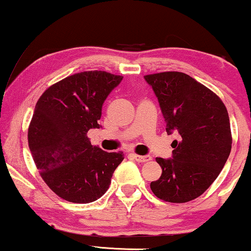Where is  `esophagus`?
Wrapping results in <instances>:
<instances>
[{"instance_id": "1", "label": "esophagus", "mask_w": 251, "mask_h": 251, "mask_svg": "<svg viewBox=\"0 0 251 251\" xmlns=\"http://www.w3.org/2000/svg\"><path fill=\"white\" fill-rule=\"evenodd\" d=\"M132 157H133L134 159L139 163H146V162H149V160H151V155H139V154L133 153L132 154Z\"/></svg>"}]
</instances>
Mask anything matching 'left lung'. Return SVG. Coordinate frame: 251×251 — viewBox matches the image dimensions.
<instances>
[{
    "mask_svg": "<svg viewBox=\"0 0 251 251\" xmlns=\"http://www.w3.org/2000/svg\"><path fill=\"white\" fill-rule=\"evenodd\" d=\"M158 98L166 132H178L172 158H155L162 176L151 183L152 192L170 203L200 197L214 183L231 151L229 114L220 97L181 72L145 75Z\"/></svg>",
    "mask_w": 251,
    "mask_h": 251,
    "instance_id": "left-lung-1",
    "label": "left lung"
}]
</instances>
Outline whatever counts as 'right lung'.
I'll return each instance as SVG.
<instances>
[{"instance_id":"add662e5","label":"right lung","mask_w":251,"mask_h":251,"mask_svg":"<svg viewBox=\"0 0 251 251\" xmlns=\"http://www.w3.org/2000/svg\"><path fill=\"white\" fill-rule=\"evenodd\" d=\"M122 80L103 71L81 72L51 85L37 100L28 145L42 179L62 200H99L123 162V152L102 151L87 137L100 127L102 103Z\"/></svg>"}]
</instances>
